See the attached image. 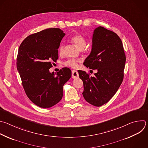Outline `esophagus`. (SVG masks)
I'll use <instances>...</instances> for the list:
<instances>
[{
    "label": "esophagus",
    "instance_id": "obj_1",
    "mask_svg": "<svg viewBox=\"0 0 148 148\" xmlns=\"http://www.w3.org/2000/svg\"><path fill=\"white\" fill-rule=\"evenodd\" d=\"M79 77V74H78V73L77 70H73L72 71V78H77Z\"/></svg>",
    "mask_w": 148,
    "mask_h": 148
}]
</instances>
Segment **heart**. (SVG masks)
<instances>
[{
  "label": "heart",
  "mask_w": 148,
  "mask_h": 148,
  "mask_svg": "<svg viewBox=\"0 0 148 148\" xmlns=\"http://www.w3.org/2000/svg\"><path fill=\"white\" fill-rule=\"evenodd\" d=\"M71 42L79 50L83 49L86 45V39L84 35L79 33H77L72 36L70 38ZM64 46L63 44H60L59 48V52L60 55H62L64 53ZM79 61L75 59H70L64 63V64L66 66H69L72 68H76L78 66V63Z\"/></svg>",
  "instance_id": "b5f03b06"
}]
</instances>
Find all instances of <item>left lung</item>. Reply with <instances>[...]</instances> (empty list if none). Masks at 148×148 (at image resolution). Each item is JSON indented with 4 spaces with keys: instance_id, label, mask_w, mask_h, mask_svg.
<instances>
[{
    "instance_id": "left-lung-1",
    "label": "left lung",
    "mask_w": 148,
    "mask_h": 148,
    "mask_svg": "<svg viewBox=\"0 0 148 148\" xmlns=\"http://www.w3.org/2000/svg\"><path fill=\"white\" fill-rule=\"evenodd\" d=\"M125 60L117 34L101 26L95 28L92 50L84 65L97 72L90 77L84 71H78L84 84L82 95L89 103L99 107L112 99L123 82Z\"/></svg>"
}]
</instances>
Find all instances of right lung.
<instances>
[{
	"label": "right lung",
	"mask_w": 148,
	"mask_h": 148,
	"mask_svg": "<svg viewBox=\"0 0 148 148\" xmlns=\"http://www.w3.org/2000/svg\"><path fill=\"white\" fill-rule=\"evenodd\" d=\"M65 34L60 28H47L28 36L21 43L17 69L29 99L36 106L49 108L59 103L63 85L71 77V71L63 68L55 75L50 73L51 62L59 58L58 49Z\"/></svg>",
	"instance_id": "1"
}]
</instances>
